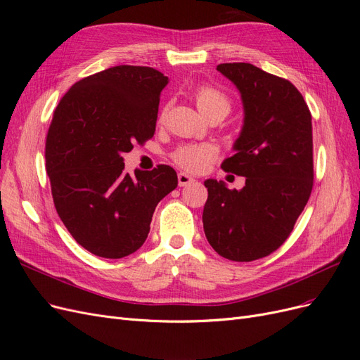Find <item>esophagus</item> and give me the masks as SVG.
I'll return each instance as SVG.
<instances>
[{"mask_svg":"<svg viewBox=\"0 0 360 360\" xmlns=\"http://www.w3.org/2000/svg\"><path fill=\"white\" fill-rule=\"evenodd\" d=\"M179 186H188V184H191L192 181H195L191 176H188L186 172H179Z\"/></svg>","mask_w":360,"mask_h":360,"instance_id":"34e87169","label":"esophagus"}]
</instances>
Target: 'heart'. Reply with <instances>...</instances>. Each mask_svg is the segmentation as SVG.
Wrapping results in <instances>:
<instances>
[{
    "label": "heart",
    "instance_id": "b5f03b06",
    "mask_svg": "<svg viewBox=\"0 0 360 360\" xmlns=\"http://www.w3.org/2000/svg\"><path fill=\"white\" fill-rule=\"evenodd\" d=\"M192 97L204 115L213 112L226 115L231 110V102L228 96L209 84L197 86L192 93ZM163 117H165V111H162L160 120H163ZM172 159L181 169L198 174L209 168L210 163L216 159V148L212 144H188L176 150Z\"/></svg>",
    "mask_w": 360,
    "mask_h": 360
}]
</instances>
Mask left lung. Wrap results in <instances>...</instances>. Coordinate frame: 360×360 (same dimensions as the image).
Here are the masks:
<instances>
[{
    "mask_svg": "<svg viewBox=\"0 0 360 360\" xmlns=\"http://www.w3.org/2000/svg\"><path fill=\"white\" fill-rule=\"evenodd\" d=\"M240 91L243 127L222 169L246 177L243 189L209 179L202 225L217 254L231 261L270 255L292 231L314 184L312 117L290 81L249 63L216 68Z\"/></svg>",
    "mask_w": 360,
    "mask_h": 360,
    "instance_id": "left-lung-1",
    "label": "left lung"
}]
</instances>
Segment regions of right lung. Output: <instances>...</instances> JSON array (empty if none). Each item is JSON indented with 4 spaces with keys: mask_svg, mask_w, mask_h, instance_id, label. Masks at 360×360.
Segmentation results:
<instances>
[{
    "mask_svg": "<svg viewBox=\"0 0 360 360\" xmlns=\"http://www.w3.org/2000/svg\"><path fill=\"white\" fill-rule=\"evenodd\" d=\"M168 76L115 66L78 81L61 97L46 136L53 204L72 237L102 258L138 250L158 202L177 188L169 165L124 172L123 153L155 135Z\"/></svg>",
    "mask_w": 360,
    "mask_h": 360,
    "instance_id": "1",
    "label": "right lung"
}]
</instances>
